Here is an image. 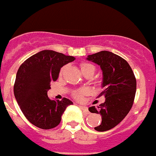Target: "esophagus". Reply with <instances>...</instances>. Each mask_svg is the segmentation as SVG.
I'll list each match as a JSON object with an SVG mask.
<instances>
[{"instance_id":"esophagus-1","label":"esophagus","mask_w":156,"mask_h":156,"mask_svg":"<svg viewBox=\"0 0 156 156\" xmlns=\"http://www.w3.org/2000/svg\"><path fill=\"white\" fill-rule=\"evenodd\" d=\"M79 107L80 108V109H82L83 111L85 113H89V111H88V108L87 106L83 105H79Z\"/></svg>"}]
</instances>
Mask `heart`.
<instances>
[{
  "label": "heart",
  "mask_w": 156,
  "mask_h": 156,
  "mask_svg": "<svg viewBox=\"0 0 156 156\" xmlns=\"http://www.w3.org/2000/svg\"><path fill=\"white\" fill-rule=\"evenodd\" d=\"M80 69L82 73H83V75H86L87 73H92L94 74L95 72V67L94 66H93L90 63L88 62H81L80 63ZM66 70V66L62 67L61 69V71H60V74H62L64 73V71ZM88 93V90L85 88H81V89H78V90H76L73 92V96L74 98H76L78 101H81L83 98L84 95H86Z\"/></svg>",
  "instance_id": "1"
}]
</instances>
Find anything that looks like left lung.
Returning a JSON list of instances; mask_svg holds the SVG:
<instances>
[{"label": "left lung", "instance_id": "8db88e82", "mask_svg": "<svg viewBox=\"0 0 156 156\" xmlns=\"http://www.w3.org/2000/svg\"><path fill=\"white\" fill-rule=\"evenodd\" d=\"M87 60L99 65L103 72L102 87H105L98 97L105 101L89 111L101 115V123L94 127L97 131H106L118 125L131 109L137 82L127 62L112 52L101 51L87 56Z\"/></svg>", "mask_w": 156, "mask_h": 156}]
</instances>
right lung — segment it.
<instances>
[{
	"label": "right lung",
	"mask_w": 156,
	"mask_h": 156,
	"mask_svg": "<svg viewBox=\"0 0 156 156\" xmlns=\"http://www.w3.org/2000/svg\"><path fill=\"white\" fill-rule=\"evenodd\" d=\"M74 59L73 56L44 50L27 58L19 68L14 94L25 117L34 126L44 129L56 127L66 107L73 105L66 98L51 100L47 93L51 82L58 79L62 67Z\"/></svg>",
	"instance_id": "obj_1"
}]
</instances>
